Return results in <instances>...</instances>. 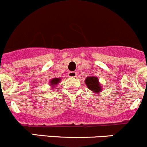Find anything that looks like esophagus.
Segmentation results:
<instances>
[{
  "mask_svg": "<svg viewBox=\"0 0 147 147\" xmlns=\"http://www.w3.org/2000/svg\"><path fill=\"white\" fill-rule=\"evenodd\" d=\"M77 76V73L75 72H69L68 73V77L69 78H75Z\"/></svg>",
  "mask_w": 147,
  "mask_h": 147,
  "instance_id": "esophagus-1",
  "label": "esophagus"
}]
</instances>
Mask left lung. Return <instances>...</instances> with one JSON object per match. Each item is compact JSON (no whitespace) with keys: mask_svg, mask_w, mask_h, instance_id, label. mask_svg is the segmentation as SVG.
<instances>
[{"mask_svg":"<svg viewBox=\"0 0 147 147\" xmlns=\"http://www.w3.org/2000/svg\"><path fill=\"white\" fill-rule=\"evenodd\" d=\"M84 82H85L87 88L90 90H91L95 94H99V93L102 92V87L101 84L99 82V79L97 77L92 76V75L89 76L86 78Z\"/></svg>","mask_w":147,"mask_h":147,"instance_id":"8db88e82","label":"left lung"}]
</instances>
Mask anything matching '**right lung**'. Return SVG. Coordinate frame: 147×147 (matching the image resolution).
Masks as SVG:
<instances>
[{"instance_id": "add662e5", "label": "right lung", "mask_w": 147, "mask_h": 147, "mask_svg": "<svg viewBox=\"0 0 147 147\" xmlns=\"http://www.w3.org/2000/svg\"><path fill=\"white\" fill-rule=\"evenodd\" d=\"M60 81H61V78H53L52 80H50V84L51 86V88H54L57 84H58L60 83Z\"/></svg>"}]
</instances>
